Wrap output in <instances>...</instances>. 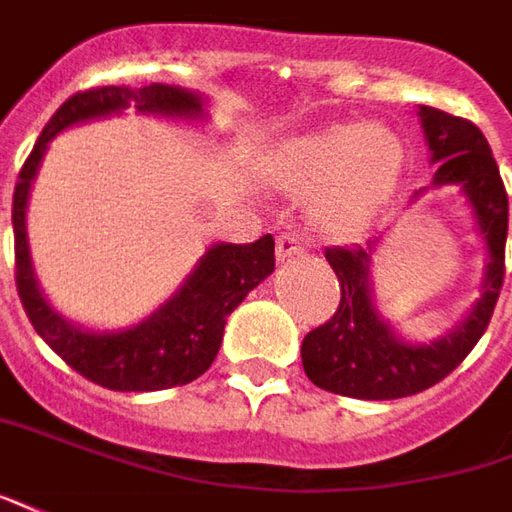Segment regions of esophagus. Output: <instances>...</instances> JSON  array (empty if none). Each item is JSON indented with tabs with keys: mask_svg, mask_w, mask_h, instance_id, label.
Here are the masks:
<instances>
[{
	"mask_svg": "<svg viewBox=\"0 0 512 512\" xmlns=\"http://www.w3.org/2000/svg\"><path fill=\"white\" fill-rule=\"evenodd\" d=\"M306 248V242H303L301 234H295V231H284V234L276 239V253L278 259H290V256H298Z\"/></svg>",
	"mask_w": 512,
	"mask_h": 512,
	"instance_id": "1",
	"label": "esophagus"
}]
</instances>
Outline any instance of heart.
Here are the masks:
<instances>
[{
	"label": "heart",
	"instance_id": "1",
	"mask_svg": "<svg viewBox=\"0 0 512 512\" xmlns=\"http://www.w3.org/2000/svg\"><path fill=\"white\" fill-rule=\"evenodd\" d=\"M404 167V144L384 125H326L284 150L278 183L312 197V217L329 236L365 228L393 195Z\"/></svg>",
	"mask_w": 512,
	"mask_h": 512
}]
</instances>
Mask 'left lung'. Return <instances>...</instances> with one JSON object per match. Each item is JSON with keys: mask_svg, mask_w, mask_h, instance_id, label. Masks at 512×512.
<instances>
[{"mask_svg": "<svg viewBox=\"0 0 512 512\" xmlns=\"http://www.w3.org/2000/svg\"><path fill=\"white\" fill-rule=\"evenodd\" d=\"M432 164H438L432 186H457L468 197L479 234L488 245V267L482 298L449 337L435 343H404L376 312L370 295L368 248H326L331 270L340 281V306L334 315L303 337L301 359L312 384L348 398L415 396L446 379L491 323L493 306L505 281L507 192L496 158L482 130L463 116H451L432 105H418ZM426 192V189H421ZM415 192V197L421 195Z\"/></svg>", "mask_w": 512, "mask_h": 512, "instance_id": "obj_1", "label": "left lung"}]
</instances>
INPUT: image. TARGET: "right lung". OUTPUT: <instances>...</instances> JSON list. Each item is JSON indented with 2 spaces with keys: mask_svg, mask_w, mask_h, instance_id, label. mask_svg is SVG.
<instances>
[{
  "mask_svg": "<svg viewBox=\"0 0 512 512\" xmlns=\"http://www.w3.org/2000/svg\"><path fill=\"white\" fill-rule=\"evenodd\" d=\"M136 105L139 114L203 116V97L178 86L150 83L144 88L100 86L77 91L52 114L41 130L33 153L27 155L13 192V236H16V290L33 329L58 357L88 382L147 393L195 382L211 368L222 343L225 317L245 301L256 284L276 267V242L264 234L248 245H211L183 287L144 323L125 331H88L63 320L35 284L27 248V197L49 139L86 119L119 114Z\"/></svg>",
  "mask_w": 512,
  "mask_h": 512,
  "instance_id": "obj_1",
  "label": "right lung"
}]
</instances>
